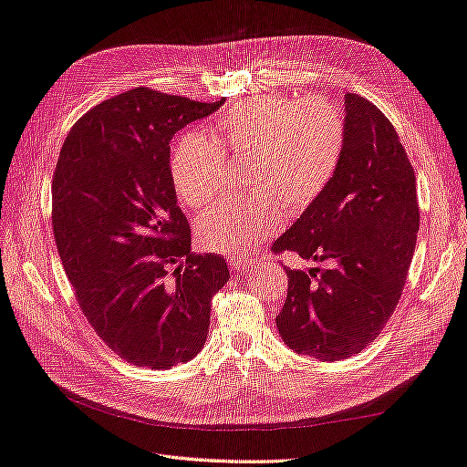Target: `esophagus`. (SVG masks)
<instances>
[{"label": "esophagus", "mask_w": 467, "mask_h": 467, "mask_svg": "<svg viewBox=\"0 0 467 467\" xmlns=\"http://www.w3.org/2000/svg\"><path fill=\"white\" fill-rule=\"evenodd\" d=\"M230 265L234 271H249L251 267H254V261L247 257H234V259H230Z\"/></svg>", "instance_id": "34e87169"}]
</instances>
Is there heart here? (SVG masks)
Instances as JSON below:
<instances>
[{"label":"heart","mask_w":467,"mask_h":467,"mask_svg":"<svg viewBox=\"0 0 467 467\" xmlns=\"http://www.w3.org/2000/svg\"><path fill=\"white\" fill-rule=\"evenodd\" d=\"M344 113L324 98L265 94L237 104L210 125V140L184 135L171 155L172 186L186 206L202 208L222 192L223 156L251 161L257 196L222 202L196 220L202 247L245 255L285 220L306 212L326 192L346 149Z\"/></svg>","instance_id":"obj_1"}]
</instances>
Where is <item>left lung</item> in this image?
I'll return each mask as SVG.
<instances>
[{
  "mask_svg": "<svg viewBox=\"0 0 467 467\" xmlns=\"http://www.w3.org/2000/svg\"><path fill=\"white\" fill-rule=\"evenodd\" d=\"M346 149L326 192L273 244L326 263L286 269L275 318L296 354L348 359L381 334L407 283L420 223L417 176L383 111L346 94Z\"/></svg>",
  "mask_w": 467,
  "mask_h": 467,
  "instance_id": "obj_1",
  "label": "left lung"
}]
</instances>
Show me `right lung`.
<instances>
[{
	"mask_svg": "<svg viewBox=\"0 0 467 467\" xmlns=\"http://www.w3.org/2000/svg\"><path fill=\"white\" fill-rule=\"evenodd\" d=\"M220 102L135 88L72 125L53 174V232L84 317L128 363L171 369L202 349L210 302L230 281L216 254H191L171 140Z\"/></svg>",
	"mask_w": 467,
	"mask_h": 467,
	"instance_id": "obj_1",
	"label": "right lung"
}]
</instances>
